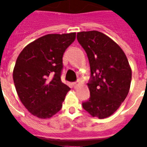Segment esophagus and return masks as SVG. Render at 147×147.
<instances>
[{"label":"esophagus","instance_id":"esophagus-1","mask_svg":"<svg viewBox=\"0 0 147 147\" xmlns=\"http://www.w3.org/2000/svg\"><path fill=\"white\" fill-rule=\"evenodd\" d=\"M78 81H77V82H74V83H72V85H73L74 86V87H76V86H77V84H78Z\"/></svg>","mask_w":147,"mask_h":147}]
</instances>
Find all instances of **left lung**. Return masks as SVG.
Returning a JSON list of instances; mask_svg holds the SVG:
<instances>
[{
	"label": "left lung",
	"instance_id": "8db88e82",
	"mask_svg": "<svg viewBox=\"0 0 147 147\" xmlns=\"http://www.w3.org/2000/svg\"><path fill=\"white\" fill-rule=\"evenodd\" d=\"M89 60L90 98L83 109L103 119L114 113L129 92L131 69L123 51L110 38L97 30L77 33Z\"/></svg>",
	"mask_w": 147,
	"mask_h": 147
}]
</instances>
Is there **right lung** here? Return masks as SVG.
Returning <instances> with one entry per match:
<instances>
[{"instance_id":"obj_1","label":"right lung","mask_w":147,"mask_h":147,"mask_svg":"<svg viewBox=\"0 0 147 147\" xmlns=\"http://www.w3.org/2000/svg\"><path fill=\"white\" fill-rule=\"evenodd\" d=\"M76 33L51 34L27 45L18 57L13 81L23 105L34 116L50 118L61 110L70 88L61 80L63 55Z\"/></svg>"}]
</instances>
